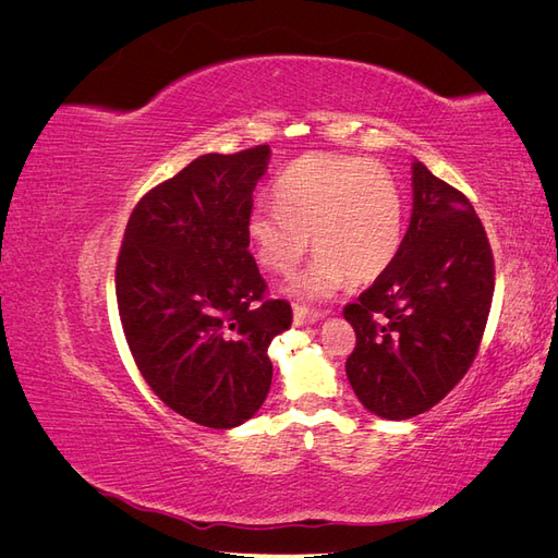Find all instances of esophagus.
<instances>
[{
    "label": "esophagus",
    "instance_id": "1",
    "mask_svg": "<svg viewBox=\"0 0 558 558\" xmlns=\"http://www.w3.org/2000/svg\"><path fill=\"white\" fill-rule=\"evenodd\" d=\"M293 318H295V326H312L320 318L318 312H310L307 307H295L293 310Z\"/></svg>",
    "mask_w": 558,
    "mask_h": 558
}]
</instances>
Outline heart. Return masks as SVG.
<instances>
[{
    "label": "heart",
    "instance_id": "obj_1",
    "mask_svg": "<svg viewBox=\"0 0 558 558\" xmlns=\"http://www.w3.org/2000/svg\"><path fill=\"white\" fill-rule=\"evenodd\" d=\"M277 207H253L246 234L263 267L291 275L312 248V267L293 293L326 300L344 281H375L402 240V197L381 165L353 156L310 154L275 185Z\"/></svg>",
    "mask_w": 558,
    "mask_h": 558
}]
</instances>
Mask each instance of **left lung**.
Segmentation results:
<instances>
[{"label": "left lung", "mask_w": 558, "mask_h": 558, "mask_svg": "<svg viewBox=\"0 0 558 558\" xmlns=\"http://www.w3.org/2000/svg\"><path fill=\"white\" fill-rule=\"evenodd\" d=\"M412 197L393 263L344 307L356 330L349 384L388 421L428 412L463 379L494 298L492 246L470 199L418 160Z\"/></svg>", "instance_id": "obj_1"}]
</instances>
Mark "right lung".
I'll use <instances>...</instances> for the list:
<instances>
[{
  "mask_svg": "<svg viewBox=\"0 0 558 558\" xmlns=\"http://www.w3.org/2000/svg\"><path fill=\"white\" fill-rule=\"evenodd\" d=\"M272 150L207 154L148 191L116 265L118 314L146 384L177 414L234 428L272 384L267 347L291 328L286 300H265L248 251L253 191Z\"/></svg>",
  "mask_w": 558,
  "mask_h": 558,
  "instance_id": "1",
  "label": "right lung"
}]
</instances>
